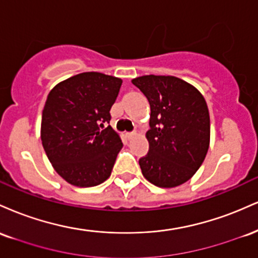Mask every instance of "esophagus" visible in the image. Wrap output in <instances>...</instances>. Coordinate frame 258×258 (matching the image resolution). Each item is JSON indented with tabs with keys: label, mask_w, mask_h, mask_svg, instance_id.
<instances>
[{
	"label": "esophagus",
	"mask_w": 258,
	"mask_h": 258,
	"mask_svg": "<svg viewBox=\"0 0 258 258\" xmlns=\"http://www.w3.org/2000/svg\"><path fill=\"white\" fill-rule=\"evenodd\" d=\"M136 136V132H130V133H126V138L127 139H132L133 137Z\"/></svg>",
	"instance_id": "1"
}]
</instances>
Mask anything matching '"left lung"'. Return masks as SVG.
Listing matches in <instances>:
<instances>
[{
  "label": "left lung",
  "mask_w": 258,
  "mask_h": 258,
  "mask_svg": "<svg viewBox=\"0 0 258 258\" xmlns=\"http://www.w3.org/2000/svg\"><path fill=\"white\" fill-rule=\"evenodd\" d=\"M132 84L150 105L149 152L139 159L146 179L160 188H174L199 170L210 146L206 100L193 85L176 76L144 75Z\"/></svg>",
  "instance_id": "obj_1"
}]
</instances>
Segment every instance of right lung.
Returning <instances> with one entry per match:
<instances>
[{
    "mask_svg": "<svg viewBox=\"0 0 258 258\" xmlns=\"http://www.w3.org/2000/svg\"><path fill=\"white\" fill-rule=\"evenodd\" d=\"M122 80L102 73H82L59 82L47 97L41 141L61 178L75 186H94L110 177L122 148L110 126V109Z\"/></svg>",
    "mask_w": 258,
    "mask_h": 258,
    "instance_id": "right-lung-1",
    "label": "right lung"
}]
</instances>
